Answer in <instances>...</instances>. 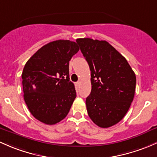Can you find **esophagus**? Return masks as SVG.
Listing matches in <instances>:
<instances>
[{
	"label": "esophagus",
	"mask_w": 157,
	"mask_h": 157,
	"mask_svg": "<svg viewBox=\"0 0 157 157\" xmlns=\"http://www.w3.org/2000/svg\"><path fill=\"white\" fill-rule=\"evenodd\" d=\"M80 81H78V82H77V83H76V86H77V87L80 86Z\"/></svg>",
	"instance_id": "34e87169"
}]
</instances>
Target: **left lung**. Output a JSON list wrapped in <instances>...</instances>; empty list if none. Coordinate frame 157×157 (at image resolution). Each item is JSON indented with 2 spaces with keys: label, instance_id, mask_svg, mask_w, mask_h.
I'll use <instances>...</instances> for the list:
<instances>
[{
  "label": "left lung",
  "instance_id": "left-lung-1",
  "mask_svg": "<svg viewBox=\"0 0 157 157\" xmlns=\"http://www.w3.org/2000/svg\"><path fill=\"white\" fill-rule=\"evenodd\" d=\"M91 71L87 112L95 124L108 128L124 117L134 98L136 77L129 64L105 40L77 39Z\"/></svg>",
  "mask_w": 157,
  "mask_h": 157
}]
</instances>
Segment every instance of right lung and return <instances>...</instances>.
Segmentation results:
<instances>
[{
    "mask_svg": "<svg viewBox=\"0 0 157 157\" xmlns=\"http://www.w3.org/2000/svg\"><path fill=\"white\" fill-rule=\"evenodd\" d=\"M77 43L59 40L46 44L29 59L22 74L24 100L39 121L54 125L68 113L76 96L69 78V61Z\"/></svg>",
    "mask_w": 157,
    "mask_h": 157,
    "instance_id": "obj_1",
    "label": "right lung"
}]
</instances>
